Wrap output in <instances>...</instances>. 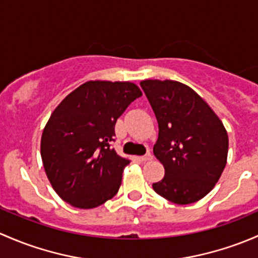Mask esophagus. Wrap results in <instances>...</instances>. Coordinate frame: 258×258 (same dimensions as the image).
Returning a JSON list of instances; mask_svg holds the SVG:
<instances>
[{
	"instance_id": "1",
	"label": "esophagus",
	"mask_w": 258,
	"mask_h": 258,
	"mask_svg": "<svg viewBox=\"0 0 258 258\" xmlns=\"http://www.w3.org/2000/svg\"><path fill=\"white\" fill-rule=\"evenodd\" d=\"M138 159H139L140 161H149V160H151V159H153V155H151L150 153H148V154H145V155L139 156Z\"/></svg>"
}]
</instances>
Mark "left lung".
<instances>
[{
  "label": "left lung",
  "mask_w": 258,
  "mask_h": 258,
  "mask_svg": "<svg viewBox=\"0 0 258 258\" xmlns=\"http://www.w3.org/2000/svg\"><path fill=\"white\" fill-rule=\"evenodd\" d=\"M140 86L159 124L154 155L165 169L154 191L177 205L201 200L227 163L228 137L221 119L186 84L145 79Z\"/></svg>",
  "instance_id": "left-lung-1"
}]
</instances>
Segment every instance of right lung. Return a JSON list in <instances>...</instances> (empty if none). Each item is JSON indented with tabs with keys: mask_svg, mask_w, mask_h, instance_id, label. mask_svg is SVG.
<instances>
[{
	"mask_svg": "<svg viewBox=\"0 0 258 258\" xmlns=\"http://www.w3.org/2000/svg\"><path fill=\"white\" fill-rule=\"evenodd\" d=\"M143 93L132 82L88 81L53 113L41 138V156L50 185L62 200L94 209L118 192L130 161L110 148L119 116Z\"/></svg>",
	"mask_w": 258,
	"mask_h": 258,
	"instance_id": "add662e5",
	"label": "right lung"
}]
</instances>
